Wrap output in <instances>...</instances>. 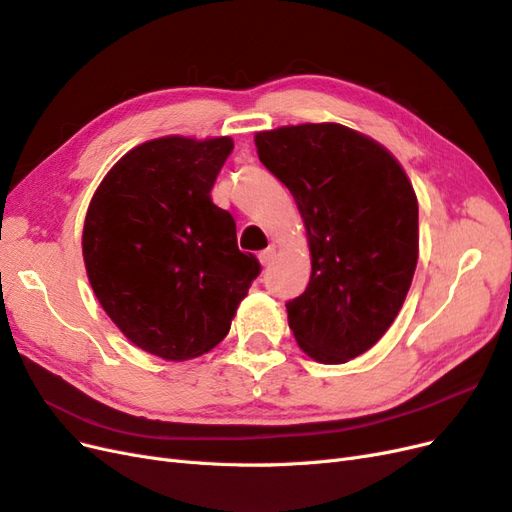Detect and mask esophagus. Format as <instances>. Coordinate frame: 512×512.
<instances>
[{"instance_id": "34e87169", "label": "esophagus", "mask_w": 512, "mask_h": 512, "mask_svg": "<svg viewBox=\"0 0 512 512\" xmlns=\"http://www.w3.org/2000/svg\"><path fill=\"white\" fill-rule=\"evenodd\" d=\"M273 256H275V250H273V247H269V250H262V252L258 254V260H260V265H262V267H267V265H269V262L273 260Z\"/></svg>"}]
</instances>
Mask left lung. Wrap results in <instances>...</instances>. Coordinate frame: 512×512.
<instances>
[{"label":"left lung","mask_w":512,"mask_h":512,"mask_svg":"<svg viewBox=\"0 0 512 512\" xmlns=\"http://www.w3.org/2000/svg\"><path fill=\"white\" fill-rule=\"evenodd\" d=\"M260 162L290 190L307 230L312 275L286 303L301 350L339 365L389 331L418 260V203L404 168L342 123L254 136Z\"/></svg>","instance_id":"left-lung-1"}]
</instances>
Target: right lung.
Masks as SVG:
<instances>
[{
	"instance_id": "right-lung-1",
	"label": "right lung",
	"mask_w": 512,
	"mask_h": 512,
	"mask_svg": "<svg viewBox=\"0 0 512 512\" xmlns=\"http://www.w3.org/2000/svg\"><path fill=\"white\" fill-rule=\"evenodd\" d=\"M232 138L162 136L128 151L91 198L83 258L100 305L134 346L188 361L218 346L260 273L211 188Z\"/></svg>"
}]
</instances>
